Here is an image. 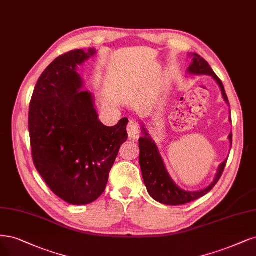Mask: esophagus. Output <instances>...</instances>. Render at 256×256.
Listing matches in <instances>:
<instances>
[{
	"label": "esophagus",
	"mask_w": 256,
	"mask_h": 256,
	"mask_svg": "<svg viewBox=\"0 0 256 256\" xmlns=\"http://www.w3.org/2000/svg\"><path fill=\"white\" fill-rule=\"evenodd\" d=\"M127 132L130 140H136L140 134V128L138 122L134 120H130L127 125Z\"/></svg>",
	"instance_id": "34e87169"
}]
</instances>
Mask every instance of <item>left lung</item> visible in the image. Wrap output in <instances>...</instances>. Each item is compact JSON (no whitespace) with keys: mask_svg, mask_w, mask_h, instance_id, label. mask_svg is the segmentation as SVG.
Segmentation results:
<instances>
[{"mask_svg":"<svg viewBox=\"0 0 256 256\" xmlns=\"http://www.w3.org/2000/svg\"><path fill=\"white\" fill-rule=\"evenodd\" d=\"M192 62L188 66V71L190 74L212 76L216 80V82L219 84L220 89H222L224 100L228 104V100L226 94L224 84L222 80L218 78V76L214 73L212 68L210 66V64L201 56L197 54H192ZM143 134V136H140L138 138L140 170H142L143 180L149 195H150L156 201L160 202V204L168 206H180L188 204L190 201H194L206 195V194L215 186L220 177H222L228 158L220 164L214 181L210 183L206 188L198 192H186L181 190L178 185L172 180L170 176L167 172L161 154L158 150V147L152 140L150 136L148 134V132L144 126ZM228 140H230L232 145V134L228 136Z\"/></svg>","mask_w":256,"mask_h":256,"instance_id":"left-lung-1","label":"left lung"}]
</instances>
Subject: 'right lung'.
<instances>
[{
	"mask_svg": "<svg viewBox=\"0 0 256 256\" xmlns=\"http://www.w3.org/2000/svg\"><path fill=\"white\" fill-rule=\"evenodd\" d=\"M95 54L74 50L57 57L39 77L28 113L34 164L50 190L70 204H91L104 192L128 118L107 127L91 93L80 91L78 64Z\"/></svg>",
	"mask_w": 256,
	"mask_h": 256,
	"instance_id": "add662e5",
	"label": "right lung"
}]
</instances>
